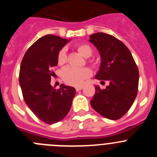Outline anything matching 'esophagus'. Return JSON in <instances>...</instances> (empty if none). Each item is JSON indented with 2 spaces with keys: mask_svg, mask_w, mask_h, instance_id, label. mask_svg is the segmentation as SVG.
I'll use <instances>...</instances> for the list:
<instances>
[{
  "mask_svg": "<svg viewBox=\"0 0 157 157\" xmlns=\"http://www.w3.org/2000/svg\"><path fill=\"white\" fill-rule=\"evenodd\" d=\"M82 89H83V86H76L75 87L76 91H79V90H82Z\"/></svg>",
  "mask_w": 157,
  "mask_h": 157,
  "instance_id": "1",
  "label": "esophagus"
}]
</instances>
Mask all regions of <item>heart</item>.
Returning a JSON list of instances; mask_svg holds the SVG:
<instances>
[{
    "label": "heart",
    "instance_id": "1",
    "mask_svg": "<svg viewBox=\"0 0 157 157\" xmlns=\"http://www.w3.org/2000/svg\"><path fill=\"white\" fill-rule=\"evenodd\" d=\"M76 49L80 55L85 58L90 57L93 53L92 48L86 43H82L76 46ZM66 49L62 48L59 52L57 57V62L59 65H63L66 62ZM94 64V63H93ZM92 75V71L88 67L82 68H73L71 67H67L63 69L61 72V77L63 81L68 85L79 86L87 78Z\"/></svg>",
    "mask_w": 157,
    "mask_h": 157
}]
</instances>
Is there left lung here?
I'll use <instances>...</instances> for the list:
<instances>
[{"label": "left lung", "instance_id": "8db88e82", "mask_svg": "<svg viewBox=\"0 0 157 157\" xmlns=\"http://www.w3.org/2000/svg\"><path fill=\"white\" fill-rule=\"evenodd\" d=\"M90 41L101 55L95 78L109 81L103 90L96 86L90 105L104 117L118 120L128 112L138 94V67L128 48L112 35L99 32L90 36Z\"/></svg>", "mask_w": 157, "mask_h": 157}]
</instances>
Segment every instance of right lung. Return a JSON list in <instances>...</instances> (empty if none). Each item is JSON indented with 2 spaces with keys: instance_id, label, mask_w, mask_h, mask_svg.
I'll use <instances>...</instances> for the list:
<instances>
[{
  "instance_id": "obj_1",
  "label": "right lung",
  "mask_w": 157,
  "mask_h": 157,
  "mask_svg": "<svg viewBox=\"0 0 157 157\" xmlns=\"http://www.w3.org/2000/svg\"><path fill=\"white\" fill-rule=\"evenodd\" d=\"M69 41L52 34L43 36L28 48L20 65L19 79L23 99L34 115L48 124L63 120L75 95L74 87L61 84L56 90L50 85L58 54Z\"/></svg>"
}]
</instances>
